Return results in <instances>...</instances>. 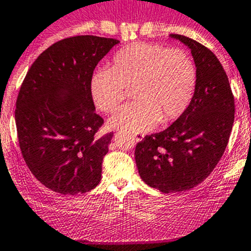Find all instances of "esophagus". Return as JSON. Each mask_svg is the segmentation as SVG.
<instances>
[{
	"label": "esophagus",
	"instance_id": "1",
	"mask_svg": "<svg viewBox=\"0 0 251 251\" xmlns=\"http://www.w3.org/2000/svg\"><path fill=\"white\" fill-rule=\"evenodd\" d=\"M134 140L135 142H142L143 138H144V134H142V133H137V134H134Z\"/></svg>",
	"mask_w": 251,
	"mask_h": 251
}]
</instances>
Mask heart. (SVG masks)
<instances>
[{
    "mask_svg": "<svg viewBox=\"0 0 251 251\" xmlns=\"http://www.w3.org/2000/svg\"><path fill=\"white\" fill-rule=\"evenodd\" d=\"M197 82L195 61L181 49L154 43H133L113 55L111 69L95 71L90 92L95 106L113 113L133 88L137 101L109 124L130 133L144 132L157 123L180 118L192 101Z\"/></svg>",
    "mask_w": 251,
    "mask_h": 251,
    "instance_id": "heart-1",
    "label": "heart"
}]
</instances>
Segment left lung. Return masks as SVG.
<instances>
[{"label":"left lung","mask_w":251,"mask_h":251,"mask_svg":"<svg viewBox=\"0 0 251 251\" xmlns=\"http://www.w3.org/2000/svg\"><path fill=\"white\" fill-rule=\"evenodd\" d=\"M188 47L197 69L195 94L170 127L143 138L135 147L140 177L164 193H180L206 180L228 145L234 123V96L213 52L191 38L171 34Z\"/></svg>","instance_id":"left-lung-1"}]
</instances>
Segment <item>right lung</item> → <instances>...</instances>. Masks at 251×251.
I'll list each match as a JSON object with an SVG mask.
<instances>
[{
    "label": "right lung",
    "instance_id": "add662e5",
    "mask_svg": "<svg viewBox=\"0 0 251 251\" xmlns=\"http://www.w3.org/2000/svg\"><path fill=\"white\" fill-rule=\"evenodd\" d=\"M119 40L76 35L54 43L28 70L16 102L17 135L30 173L61 195L85 193L101 181L113 132L97 137L90 80Z\"/></svg>",
    "mask_w": 251,
    "mask_h": 251
}]
</instances>
